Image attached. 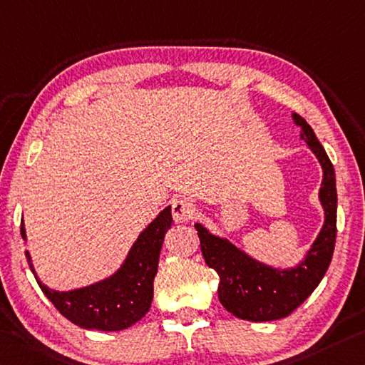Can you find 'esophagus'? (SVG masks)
I'll return each instance as SVG.
<instances>
[{
	"label": "esophagus",
	"instance_id": "1",
	"mask_svg": "<svg viewBox=\"0 0 365 365\" xmlns=\"http://www.w3.org/2000/svg\"><path fill=\"white\" fill-rule=\"evenodd\" d=\"M196 207L192 201L187 198L175 200L172 203V216L175 222H187L190 219H193Z\"/></svg>",
	"mask_w": 365,
	"mask_h": 365
}]
</instances>
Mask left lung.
<instances>
[{"label":"left lung","mask_w":365,"mask_h":365,"mask_svg":"<svg viewBox=\"0 0 365 365\" xmlns=\"http://www.w3.org/2000/svg\"><path fill=\"white\" fill-rule=\"evenodd\" d=\"M291 117L300 128L299 138L307 143L323 172L318 190L323 225L304 258L292 266L276 268L252 257L224 235L212 234L201 222H195L205 262L219 276V302L242 320L271 322L287 317L315 291L331 263L338 207L334 169L307 121L297 113Z\"/></svg>","instance_id":"8db88e82"}]
</instances>
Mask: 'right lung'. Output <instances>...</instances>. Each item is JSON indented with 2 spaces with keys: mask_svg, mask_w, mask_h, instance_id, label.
Wrapping results in <instances>:
<instances>
[{
  "mask_svg": "<svg viewBox=\"0 0 365 365\" xmlns=\"http://www.w3.org/2000/svg\"><path fill=\"white\" fill-rule=\"evenodd\" d=\"M170 227L172 212L170 206H167L141 230L115 273L71 291H56L43 284L29 250H26V258L40 289L63 317L84 329L120 331L140 322L151 307L160 248ZM21 235L26 245L24 219L21 221Z\"/></svg>",
  "mask_w": 365,
  "mask_h": 365,
  "instance_id": "add662e5",
  "label": "right lung"
}]
</instances>
